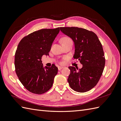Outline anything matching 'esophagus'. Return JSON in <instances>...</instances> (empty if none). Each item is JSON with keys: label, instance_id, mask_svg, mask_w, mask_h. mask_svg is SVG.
I'll return each mask as SVG.
<instances>
[{"label": "esophagus", "instance_id": "obj_1", "mask_svg": "<svg viewBox=\"0 0 121 121\" xmlns=\"http://www.w3.org/2000/svg\"><path fill=\"white\" fill-rule=\"evenodd\" d=\"M58 68V70H61V69L63 68V67H62V66H59Z\"/></svg>", "mask_w": 121, "mask_h": 121}]
</instances>
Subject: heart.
Listing matches in <instances>:
<instances>
[{"label":"heart","mask_w":121,"mask_h":121,"mask_svg":"<svg viewBox=\"0 0 121 121\" xmlns=\"http://www.w3.org/2000/svg\"><path fill=\"white\" fill-rule=\"evenodd\" d=\"M61 41H62V43H68L69 42H71L72 40L70 38H69L68 37H63L62 39H61Z\"/></svg>","instance_id":"1"}]
</instances>
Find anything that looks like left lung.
I'll return each instance as SVG.
<instances>
[{
	"label": "left lung",
	"mask_w": 121,
	"mask_h": 121,
	"mask_svg": "<svg viewBox=\"0 0 121 121\" xmlns=\"http://www.w3.org/2000/svg\"><path fill=\"white\" fill-rule=\"evenodd\" d=\"M60 29L73 40L75 46L73 58L83 65L79 69L69 66L71 72L68 83L74 91H88L96 85L104 71L105 58L101 43L93 32L78 27Z\"/></svg>",
	"instance_id": "1"
}]
</instances>
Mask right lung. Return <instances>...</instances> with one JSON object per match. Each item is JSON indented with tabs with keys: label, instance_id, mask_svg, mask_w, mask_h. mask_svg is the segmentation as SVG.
Returning <instances> with one entry per match:
<instances>
[{
	"label": "right lung",
	"instance_id": "add662e5",
	"mask_svg": "<svg viewBox=\"0 0 121 121\" xmlns=\"http://www.w3.org/2000/svg\"><path fill=\"white\" fill-rule=\"evenodd\" d=\"M60 28L42 29L30 33L20 41L15 53V72L20 81L29 91L42 94L52 87L58 69L54 65L43 67L41 60L48 56Z\"/></svg>",
	"mask_w": 121,
	"mask_h": 121
}]
</instances>
